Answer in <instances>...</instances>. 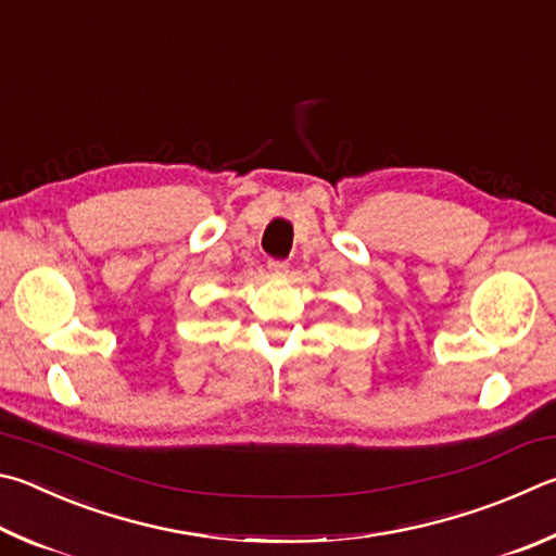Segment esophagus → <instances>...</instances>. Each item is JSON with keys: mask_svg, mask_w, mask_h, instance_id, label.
Masks as SVG:
<instances>
[{"mask_svg": "<svg viewBox=\"0 0 556 556\" xmlns=\"http://www.w3.org/2000/svg\"><path fill=\"white\" fill-rule=\"evenodd\" d=\"M267 267L271 275H285V271L289 269V262L287 260H269Z\"/></svg>", "mask_w": 556, "mask_h": 556, "instance_id": "obj_1", "label": "esophagus"}]
</instances>
